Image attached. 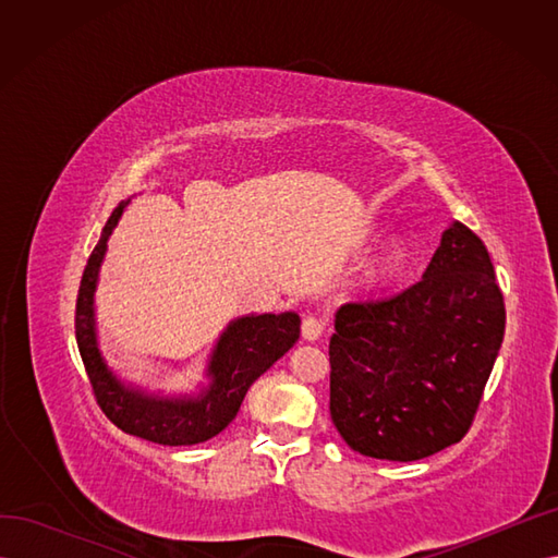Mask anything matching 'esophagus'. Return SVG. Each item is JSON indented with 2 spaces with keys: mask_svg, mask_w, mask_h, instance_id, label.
<instances>
[{
  "mask_svg": "<svg viewBox=\"0 0 558 558\" xmlns=\"http://www.w3.org/2000/svg\"><path fill=\"white\" fill-rule=\"evenodd\" d=\"M324 332H326V324L320 318L307 316L305 320H302V337H305V340L316 342V340H320V337H324Z\"/></svg>",
  "mask_w": 558,
  "mask_h": 558,
  "instance_id": "obj_1",
  "label": "esophagus"
}]
</instances>
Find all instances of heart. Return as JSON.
I'll return each instance as SVG.
<instances>
[{"label":"heart","instance_id":"heart-1","mask_svg":"<svg viewBox=\"0 0 558 558\" xmlns=\"http://www.w3.org/2000/svg\"><path fill=\"white\" fill-rule=\"evenodd\" d=\"M404 265H408V248H404V244L400 242L388 244L379 256L369 263L367 281L373 286L391 283L404 272Z\"/></svg>","mask_w":558,"mask_h":558}]
</instances>
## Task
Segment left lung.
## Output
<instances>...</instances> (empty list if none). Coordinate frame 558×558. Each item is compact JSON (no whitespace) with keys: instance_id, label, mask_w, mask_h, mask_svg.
<instances>
[{"instance_id":"left-lung-1","label":"left lung","mask_w":558,"mask_h":558,"mask_svg":"<svg viewBox=\"0 0 558 558\" xmlns=\"http://www.w3.org/2000/svg\"><path fill=\"white\" fill-rule=\"evenodd\" d=\"M505 335L484 242L445 232L424 277L377 302H347L330 337V416L363 456L418 461L463 440Z\"/></svg>"}]
</instances>
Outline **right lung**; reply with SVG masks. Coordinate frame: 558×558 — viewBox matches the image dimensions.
Returning a JSON list of instances; mask_svg holds the SVG:
<instances>
[{"instance_id":"right-lung-1","label":"right lung","mask_w":558,"mask_h":558,"mask_svg":"<svg viewBox=\"0 0 558 558\" xmlns=\"http://www.w3.org/2000/svg\"><path fill=\"white\" fill-rule=\"evenodd\" d=\"M125 205L128 202H121L109 216L102 238H99L86 269H83L74 318L81 361L86 365L97 404L111 424L123 433L167 447L205 442L238 416L251 384L298 342L300 316L295 312H283L251 314L230 320V326L218 337L211 351L207 367L209 386L202 388L197 396L160 398L123 384L107 367L102 353H99L95 330V289L107 242Z\"/></svg>"}]
</instances>
